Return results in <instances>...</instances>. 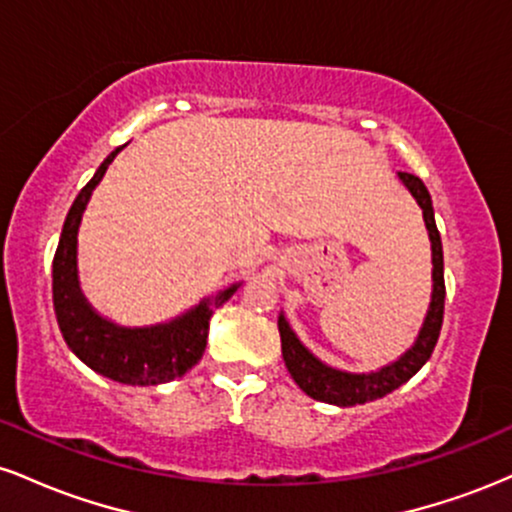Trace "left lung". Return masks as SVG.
I'll return each instance as SVG.
<instances>
[{
    "label": "left lung",
    "instance_id": "left-lung-1",
    "mask_svg": "<svg viewBox=\"0 0 512 512\" xmlns=\"http://www.w3.org/2000/svg\"><path fill=\"white\" fill-rule=\"evenodd\" d=\"M399 180L404 182V187H407L411 197L416 199V204H419L421 211H424L426 231H428V238H431L433 293H431V305H428L424 327H421L414 346H411L409 351H404V354L399 356L397 361H392L390 366L373 370V373H346V370L327 366V363H322L320 358L310 354V351L301 344V339L296 337V332L291 330V325L286 322L284 313H281L279 334H281V354H284L286 368H289L291 378L296 380V385L301 387L305 395L317 399V402L337 404V407H356V404H366V402H373V399L390 395L392 390H397L399 385H404L409 378H414V375L419 373L421 366L431 358L433 349H436L438 344L440 327H443V308H445L443 243H440L436 216H433V202L424 182L411 173H399Z\"/></svg>",
    "mask_w": 512,
    "mask_h": 512
}]
</instances>
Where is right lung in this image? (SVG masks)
I'll return each instance as SVG.
<instances>
[{
    "instance_id": "1",
    "label": "right lung",
    "mask_w": 512,
    "mask_h": 512,
    "mask_svg": "<svg viewBox=\"0 0 512 512\" xmlns=\"http://www.w3.org/2000/svg\"><path fill=\"white\" fill-rule=\"evenodd\" d=\"M117 154L120 149L105 158L96 175L76 195L64 219L52 262V303L64 342L88 368L122 385H161L180 378L199 363L207 349L211 315L238 291L240 284H231L211 301L204 298L175 320L151 327H120L88 305L76 276V233L91 192Z\"/></svg>"
}]
</instances>
